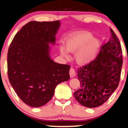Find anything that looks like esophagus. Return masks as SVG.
<instances>
[{"instance_id":"esophagus-1","label":"esophagus","mask_w":128,"mask_h":128,"mask_svg":"<svg viewBox=\"0 0 128 128\" xmlns=\"http://www.w3.org/2000/svg\"><path fill=\"white\" fill-rule=\"evenodd\" d=\"M69 74H70V78H74L76 74V72L73 68H70V70H69Z\"/></svg>"}]
</instances>
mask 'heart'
I'll return each mask as SVG.
<instances>
[{"label":"heart","mask_w":128,"mask_h":128,"mask_svg":"<svg viewBox=\"0 0 128 128\" xmlns=\"http://www.w3.org/2000/svg\"><path fill=\"white\" fill-rule=\"evenodd\" d=\"M92 38L90 32L82 31L74 34L66 41L68 51L74 53L80 49L76 54V60L79 64L89 63L97 54L100 47V41ZM60 52L63 56H68V53L64 47H60Z\"/></svg>","instance_id":"obj_1"}]
</instances>
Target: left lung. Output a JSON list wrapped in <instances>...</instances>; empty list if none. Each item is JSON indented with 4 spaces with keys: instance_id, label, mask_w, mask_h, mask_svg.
I'll use <instances>...</instances> for the list:
<instances>
[{
    "instance_id": "left-lung-1",
    "label": "left lung",
    "mask_w": 128,
    "mask_h": 128,
    "mask_svg": "<svg viewBox=\"0 0 128 128\" xmlns=\"http://www.w3.org/2000/svg\"><path fill=\"white\" fill-rule=\"evenodd\" d=\"M111 37L102 44L95 59L78 68L80 88L74 92L78 102L88 108L104 103L118 88L122 64V49L118 38L110 28Z\"/></svg>"
}]
</instances>
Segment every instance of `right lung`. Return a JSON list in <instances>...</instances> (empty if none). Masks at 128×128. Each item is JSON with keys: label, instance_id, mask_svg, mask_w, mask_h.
Returning a JSON list of instances; mask_svg holds the SVG:
<instances>
[{"label": "right lung", "instance_id": "obj_1", "mask_svg": "<svg viewBox=\"0 0 128 128\" xmlns=\"http://www.w3.org/2000/svg\"><path fill=\"white\" fill-rule=\"evenodd\" d=\"M59 20L31 21L14 38L7 53L9 82L26 104L40 107L52 98L56 87L70 78V66L54 62L49 43H55Z\"/></svg>", "mask_w": 128, "mask_h": 128}]
</instances>
